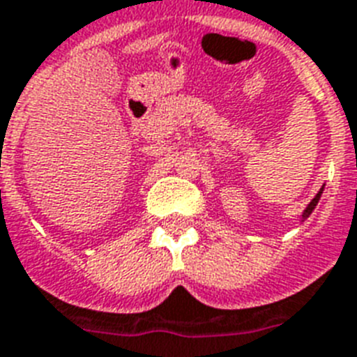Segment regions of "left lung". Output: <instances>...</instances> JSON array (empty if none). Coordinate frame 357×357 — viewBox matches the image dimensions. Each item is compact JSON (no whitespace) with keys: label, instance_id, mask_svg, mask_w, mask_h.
<instances>
[{"label":"left lung","instance_id":"left-lung-1","mask_svg":"<svg viewBox=\"0 0 357 357\" xmlns=\"http://www.w3.org/2000/svg\"><path fill=\"white\" fill-rule=\"evenodd\" d=\"M322 190H324V187H322V189L319 190V192H317V196H315V198H313V200H311L310 204H307V207H305V209H304V213H302V222H304L305 218L310 217L311 213H313V209H315V206H317V204H319V200H321V195H322Z\"/></svg>","mask_w":357,"mask_h":357}]
</instances>
